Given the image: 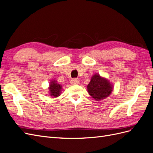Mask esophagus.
Returning <instances> with one entry per match:
<instances>
[{"label": "esophagus", "mask_w": 153, "mask_h": 153, "mask_svg": "<svg viewBox=\"0 0 153 153\" xmlns=\"http://www.w3.org/2000/svg\"><path fill=\"white\" fill-rule=\"evenodd\" d=\"M71 84L72 85H77L78 84V83H79V81H78L76 78H73L71 80Z\"/></svg>", "instance_id": "esophagus-1"}]
</instances>
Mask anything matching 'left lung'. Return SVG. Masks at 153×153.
Masks as SVG:
<instances>
[{
  "mask_svg": "<svg viewBox=\"0 0 153 153\" xmlns=\"http://www.w3.org/2000/svg\"><path fill=\"white\" fill-rule=\"evenodd\" d=\"M113 90V87L110 82L104 78H101L98 74L92 77L87 85V91L92 98L97 101L106 98Z\"/></svg>",
  "mask_w": 153,
  "mask_h": 153,
  "instance_id": "8db88e82",
  "label": "left lung"
}]
</instances>
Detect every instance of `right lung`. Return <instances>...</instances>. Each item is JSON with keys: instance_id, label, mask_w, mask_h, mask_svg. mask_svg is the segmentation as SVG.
I'll return each instance as SVG.
<instances>
[{"instance_id": "obj_1", "label": "right lung", "mask_w": 153, "mask_h": 153, "mask_svg": "<svg viewBox=\"0 0 153 153\" xmlns=\"http://www.w3.org/2000/svg\"><path fill=\"white\" fill-rule=\"evenodd\" d=\"M50 94L56 98V97L59 96L60 95V93H61V91L62 89V86L61 85H59L57 84V82L55 80L52 81V82H50Z\"/></svg>"}]
</instances>
